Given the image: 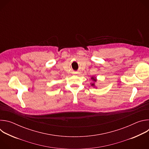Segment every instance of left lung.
I'll return each mask as SVG.
<instances>
[{
    "label": "left lung",
    "instance_id": "1",
    "mask_svg": "<svg viewBox=\"0 0 149 149\" xmlns=\"http://www.w3.org/2000/svg\"><path fill=\"white\" fill-rule=\"evenodd\" d=\"M91 79L94 81L93 83H91V86L92 87H94V88L96 87L95 86V83H94V82H95L97 81V78H96V77H92L91 78Z\"/></svg>",
    "mask_w": 149,
    "mask_h": 149
}]
</instances>
